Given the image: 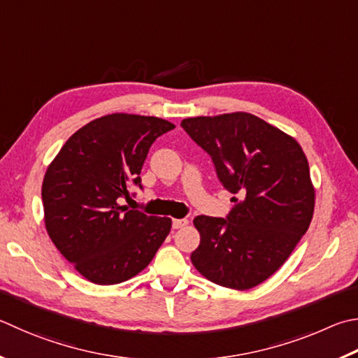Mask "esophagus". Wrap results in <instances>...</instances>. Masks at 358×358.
Listing matches in <instances>:
<instances>
[{
    "label": "esophagus",
    "mask_w": 358,
    "mask_h": 358,
    "mask_svg": "<svg viewBox=\"0 0 358 358\" xmlns=\"http://www.w3.org/2000/svg\"><path fill=\"white\" fill-rule=\"evenodd\" d=\"M187 224H189V220H187V219H173L172 220L173 229H181V227H185Z\"/></svg>",
    "instance_id": "1"
}]
</instances>
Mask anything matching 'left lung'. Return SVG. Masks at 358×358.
<instances>
[{
    "label": "left lung",
    "instance_id": "8db88e82",
    "mask_svg": "<svg viewBox=\"0 0 358 358\" xmlns=\"http://www.w3.org/2000/svg\"><path fill=\"white\" fill-rule=\"evenodd\" d=\"M181 127L210 155L225 189L239 196L225 219H194L200 244L191 262L220 287H257L287 262L313 217L302 147L249 113L189 117Z\"/></svg>",
    "mask_w": 358,
    "mask_h": 358
}]
</instances>
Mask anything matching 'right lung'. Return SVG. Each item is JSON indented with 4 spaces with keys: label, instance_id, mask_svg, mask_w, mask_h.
Here are the masks:
<instances>
[{
    "label": "right lung",
    "instance_id": "1",
    "mask_svg": "<svg viewBox=\"0 0 358 358\" xmlns=\"http://www.w3.org/2000/svg\"><path fill=\"white\" fill-rule=\"evenodd\" d=\"M175 125L158 117L109 114L71 134L43 177L48 236L80 274L96 285L138 275L172 227L119 205L129 185H141L147 153Z\"/></svg>",
    "mask_w": 358,
    "mask_h": 358
}]
</instances>
